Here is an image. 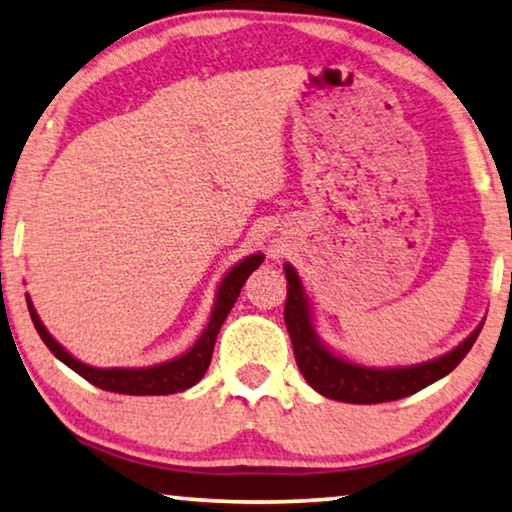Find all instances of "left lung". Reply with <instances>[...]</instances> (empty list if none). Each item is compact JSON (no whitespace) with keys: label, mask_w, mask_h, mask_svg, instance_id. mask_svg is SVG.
<instances>
[{"label":"left lung","mask_w":512,"mask_h":512,"mask_svg":"<svg viewBox=\"0 0 512 512\" xmlns=\"http://www.w3.org/2000/svg\"><path fill=\"white\" fill-rule=\"evenodd\" d=\"M285 278V323L291 344H294L296 364L310 387H314L326 399L344 403H385L415 394L456 369L469 353V348L474 346L478 332L483 328L481 323L465 342L431 362L392 369L360 367V364L337 358L335 353H330L319 342L310 319V303L303 294L296 271L289 264H285Z\"/></svg>","instance_id":"8db88e82"}]
</instances>
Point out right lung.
I'll use <instances>...</instances> for the list:
<instances>
[{"instance_id":"obj_1","label":"right lung","mask_w":512,"mask_h":512,"mask_svg":"<svg viewBox=\"0 0 512 512\" xmlns=\"http://www.w3.org/2000/svg\"><path fill=\"white\" fill-rule=\"evenodd\" d=\"M262 255H250L239 262L234 269L225 275V280L218 287L216 305L212 312V319H209L205 332H202L200 339L189 353L180 355V358L157 364V367H145V369H95L88 367V364L79 362L72 358V355L63 348L56 339L45 330L43 323H40L38 314L27 298L31 321L38 330L40 339H43L45 346L59 358L63 364H68L72 371H77L81 378L88 380V383L107 389V392H118V394H134V396H159V394H175L182 392V389H189L198 383V380L205 376L209 369V362H212L216 335L221 330L225 316L230 314L234 300L239 298L243 282L248 280V275L253 273L259 264H262Z\"/></svg>"}]
</instances>
